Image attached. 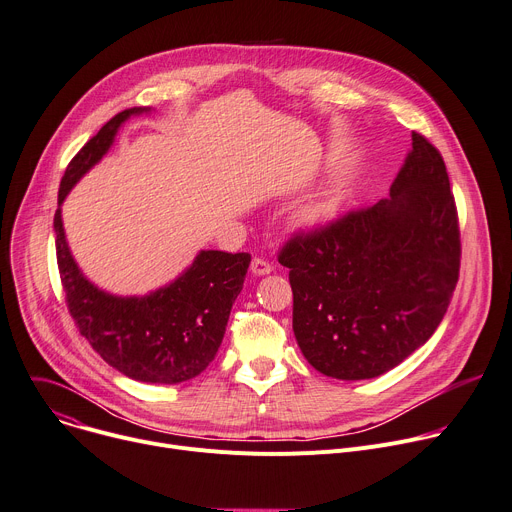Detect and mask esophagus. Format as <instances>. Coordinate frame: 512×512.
<instances>
[{
    "instance_id": "obj_1",
    "label": "esophagus",
    "mask_w": 512,
    "mask_h": 512,
    "mask_svg": "<svg viewBox=\"0 0 512 512\" xmlns=\"http://www.w3.org/2000/svg\"><path fill=\"white\" fill-rule=\"evenodd\" d=\"M252 272L254 274H268V272H272L274 270V266H272V262H268V260H264V258H260V256H256L254 260H252Z\"/></svg>"
}]
</instances>
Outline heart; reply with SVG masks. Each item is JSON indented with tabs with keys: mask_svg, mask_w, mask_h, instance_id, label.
I'll return each mask as SVG.
<instances>
[{
	"mask_svg": "<svg viewBox=\"0 0 512 512\" xmlns=\"http://www.w3.org/2000/svg\"><path fill=\"white\" fill-rule=\"evenodd\" d=\"M338 211V196L336 194H326L322 196V199L313 201L311 205H307L303 211H301V221L303 225H322L326 223L334 213Z\"/></svg>",
	"mask_w": 512,
	"mask_h": 512,
	"instance_id": "obj_1",
	"label": "heart"
}]
</instances>
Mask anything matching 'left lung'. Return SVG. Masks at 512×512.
I'll use <instances>...</instances> for the list:
<instances>
[{
  "label": "left lung",
  "instance_id": "left-lung-1",
  "mask_svg": "<svg viewBox=\"0 0 512 512\" xmlns=\"http://www.w3.org/2000/svg\"><path fill=\"white\" fill-rule=\"evenodd\" d=\"M391 199L293 231L279 250L293 332L313 369L357 381L398 367L445 318L461 233L441 151L412 131Z\"/></svg>",
  "mask_w": 512,
  "mask_h": 512
}]
</instances>
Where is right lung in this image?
<instances>
[{
  "instance_id": "1",
  "label": "right lung",
  "mask_w": 512,
  "mask_h": 512,
  "mask_svg": "<svg viewBox=\"0 0 512 512\" xmlns=\"http://www.w3.org/2000/svg\"><path fill=\"white\" fill-rule=\"evenodd\" d=\"M123 110L80 149L69 162L59 205L108 151L116 131L131 114ZM57 266L69 316L98 355L123 375L145 383H182L203 373L221 346L229 311L244 287L252 256L207 250L172 285L145 297H114L96 289L73 262L55 213Z\"/></svg>"
}]
</instances>
